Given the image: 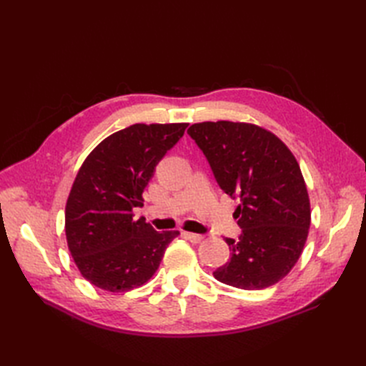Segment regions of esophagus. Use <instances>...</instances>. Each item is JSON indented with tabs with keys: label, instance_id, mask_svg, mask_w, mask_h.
Wrapping results in <instances>:
<instances>
[{
	"label": "esophagus",
	"instance_id": "1",
	"mask_svg": "<svg viewBox=\"0 0 366 366\" xmlns=\"http://www.w3.org/2000/svg\"><path fill=\"white\" fill-rule=\"evenodd\" d=\"M183 235L189 239L191 242H200L203 239V235H198V234H192V232H183Z\"/></svg>",
	"mask_w": 366,
	"mask_h": 366
}]
</instances>
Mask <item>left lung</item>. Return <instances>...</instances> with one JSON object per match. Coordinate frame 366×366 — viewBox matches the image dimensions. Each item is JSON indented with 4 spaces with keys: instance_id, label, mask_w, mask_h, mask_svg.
Wrapping results in <instances>:
<instances>
[{
    "instance_id": "1",
    "label": "left lung",
    "mask_w": 366,
    "mask_h": 366,
    "mask_svg": "<svg viewBox=\"0 0 366 366\" xmlns=\"http://www.w3.org/2000/svg\"><path fill=\"white\" fill-rule=\"evenodd\" d=\"M189 134L215 179L241 204L234 217L242 234L226 238L230 259L214 272L219 282L261 290L280 282L304 250L312 209L293 152L272 131L247 122H200Z\"/></svg>"
}]
</instances>
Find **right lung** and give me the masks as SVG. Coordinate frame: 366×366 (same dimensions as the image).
I'll return each mask as SVG.
<instances>
[{
  "mask_svg": "<svg viewBox=\"0 0 366 366\" xmlns=\"http://www.w3.org/2000/svg\"><path fill=\"white\" fill-rule=\"evenodd\" d=\"M189 124H136L104 139L76 174L65 206V237L84 278L120 293L147 284L180 232H157L132 209Z\"/></svg>",
  "mask_w": 366,
  "mask_h": 366,
  "instance_id": "right-lung-1",
  "label": "right lung"
}]
</instances>
